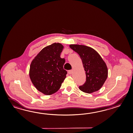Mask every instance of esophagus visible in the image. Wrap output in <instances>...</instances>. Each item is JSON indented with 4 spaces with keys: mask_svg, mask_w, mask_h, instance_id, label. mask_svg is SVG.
<instances>
[{
    "mask_svg": "<svg viewBox=\"0 0 133 133\" xmlns=\"http://www.w3.org/2000/svg\"><path fill=\"white\" fill-rule=\"evenodd\" d=\"M68 73L69 74H71L73 73V70H69L68 71Z\"/></svg>",
    "mask_w": 133,
    "mask_h": 133,
    "instance_id": "1",
    "label": "esophagus"
}]
</instances>
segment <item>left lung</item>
<instances>
[{
  "label": "left lung",
  "mask_w": 133,
  "mask_h": 133,
  "mask_svg": "<svg viewBox=\"0 0 133 133\" xmlns=\"http://www.w3.org/2000/svg\"><path fill=\"white\" fill-rule=\"evenodd\" d=\"M70 47L79 55L85 71L86 82L79 86V89L88 94L97 91L103 86L108 76L105 63L92 48L77 44L70 45Z\"/></svg>",
  "instance_id": "left-lung-1"
}]
</instances>
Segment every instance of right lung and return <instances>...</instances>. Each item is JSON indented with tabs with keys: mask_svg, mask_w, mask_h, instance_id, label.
Listing matches in <instances>:
<instances>
[{
	"mask_svg": "<svg viewBox=\"0 0 133 133\" xmlns=\"http://www.w3.org/2000/svg\"><path fill=\"white\" fill-rule=\"evenodd\" d=\"M63 46L54 43L43 48L33 59L30 66V77L39 92L50 95L57 92L66 78L63 69L64 58L60 55Z\"/></svg>",
	"mask_w": 133,
	"mask_h": 133,
	"instance_id": "right-lung-1",
	"label": "right lung"
}]
</instances>
